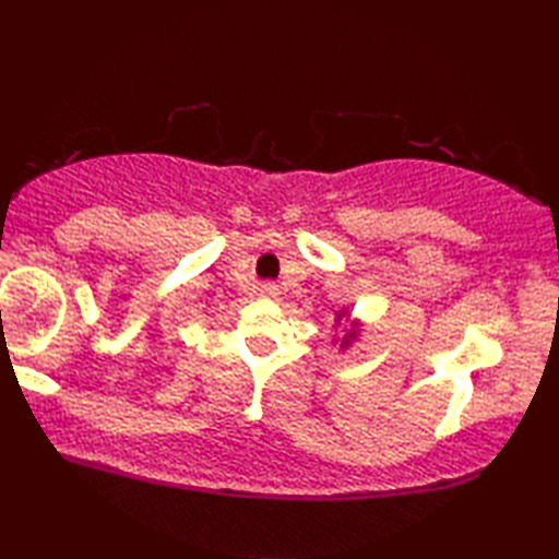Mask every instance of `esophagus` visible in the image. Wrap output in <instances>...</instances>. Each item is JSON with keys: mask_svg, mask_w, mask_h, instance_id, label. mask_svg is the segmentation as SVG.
I'll list each match as a JSON object with an SVG mask.
<instances>
[{"mask_svg": "<svg viewBox=\"0 0 559 559\" xmlns=\"http://www.w3.org/2000/svg\"><path fill=\"white\" fill-rule=\"evenodd\" d=\"M259 293L264 295V298H276V295H278V286H276V283H264V286L259 288Z\"/></svg>", "mask_w": 559, "mask_h": 559, "instance_id": "34e87169", "label": "esophagus"}]
</instances>
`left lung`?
I'll list each match as a JSON object with an SVG mask.
<instances>
[{"instance_id": "1", "label": "left lung", "mask_w": 559, "mask_h": 559, "mask_svg": "<svg viewBox=\"0 0 559 559\" xmlns=\"http://www.w3.org/2000/svg\"><path fill=\"white\" fill-rule=\"evenodd\" d=\"M341 322H350V329H348V334L343 336V338H334V343H338L341 350H348L353 343L360 338L362 322H360V319H350L348 310H338V312H334V326H341Z\"/></svg>"}]
</instances>
